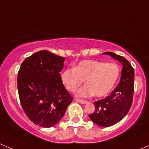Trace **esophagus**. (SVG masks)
Returning a JSON list of instances; mask_svg holds the SVG:
<instances>
[{"mask_svg":"<svg viewBox=\"0 0 149 149\" xmlns=\"http://www.w3.org/2000/svg\"><path fill=\"white\" fill-rule=\"evenodd\" d=\"M75 100H76V102H78L81 103V104H86L87 102L86 100H81V99H75Z\"/></svg>","mask_w":149,"mask_h":149,"instance_id":"esophagus-1","label":"esophagus"}]
</instances>
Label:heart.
Returning a JSON list of instances; mask_svg holds the SVG:
<instances>
[{
	"mask_svg": "<svg viewBox=\"0 0 149 149\" xmlns=\"http://www.w3.org/2000/svg\"><path fill=\"white\" fill-rule=\"evenodd\" d=\"M120 75V68L114 63L95 60H84L66 68L61 74V81L68 91L75 92L85 80L84 86L76 92L79 97L107 95L115 87Z\"/></svg>",
	"mask_w": 149,
	"mask_h": 149,
	"instance_id": "heart-1",
	"label": "heart"
}]
</instances>
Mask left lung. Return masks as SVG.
<instances>
[{"mask_svg": "<svg viewBox=\"0 0 149 149\" xmlns=\"http://www.w3.org/2000/svg\"><path fill=\"white\" fill-rule=\"evenodd\" d=\"M104 54L123 64L120 81L109 96L94 102L95 110L88 117L98 125L109 127L123 119L131 107L134 91V69L124 57L111 52Z\"/></svg>", "mask_w": 149, "mask_h": 149, "instance_id": "1", "label": "left lung"}]
</instances>
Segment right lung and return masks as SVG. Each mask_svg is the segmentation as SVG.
I'll return each instance as SVG.
<instances>
[{"mask_svg":"<svg viewBox=\"0 0 149 149\" xmlns=\"http://www.w3.org/2000/svg\"><path fill=\"white\" fill-rule=\"evenodd\" d=\"M65 58L40 50L26 58L18 73L21 104L29 119L43 127L56 125L73 101L61 81Z\"/></svg>","mask_w":149,"mask_h":149,"instance_id":"add662e5","label":"right lung"}]
</instances>
